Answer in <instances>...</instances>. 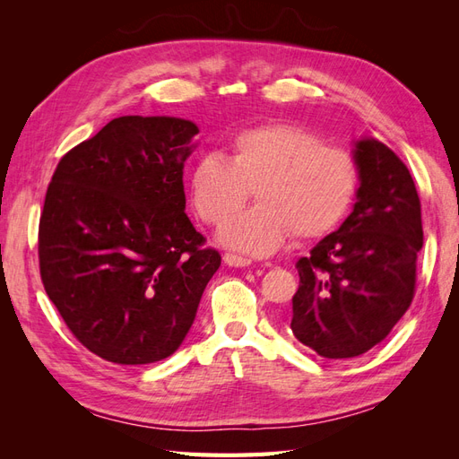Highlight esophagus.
Returning <instances> with one entry per match:
<instances>
[{
	"instance_id": "34e87169",
	"label": "esophagus",
	"mask_w": 459,
	"mask_h": 459,
	"mask_svg": "<svg viewBox=\"0 0 459 459\" xmlns=\"http://www.w3.org/2000/svg\"><path fill=\"white\" fill-rule=\"evenodd\" d=\"M224 264H226V266H231V268H245V266H251L253 262H251V258L226 253L224 255Z\"/></svg>"
}]
</instances>
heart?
I'll return each mask as SVG.
<instances>
[{
	"label": "heart",
	"instance_id": "1",
	"mask_svg": "<svg viewBox=\"0 0 459 459\" xmlns=\"http://www.w3.org/2000/svg\"><path fill=\"white\" fill-rule=\"evenodd\" d=\"M358 164L349 151L293 124H262L233 137L231 159L204 152L189 170V197L208 221H224L251 197L260 204L228 220L218 241L251 256H270L287 243L324 238L358 191Z\"/></svg>",
	"mask_w": 459,
	"mask_h": 459
}]
</instances>
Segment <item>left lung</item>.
<instances>
[{"instance_id": "1", "label": "left lung", "mask_w": 459, "mask_h": 459, "mask_svg": "<svg viewBox=\"0 0 459 459\" xmlns=\"http://www.w3.org/2000/svg\"><path fill=\"white\" fill-rule=\"evenodd\" d=\"M359 186L339 230L297 262L290 331L324 358L381 342L413 299L423 247L421 204L406 164L375 137L354 142Z\"/></svg>"}]
</instances>
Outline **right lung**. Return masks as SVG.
Returning a JSON list of instances; mask_svg holds the SVG:
<instances>
[{
	"label": "right lung",
	"mask_w": 459,
	"mask_h": 459,
	"mask_svg": "<svg viewBox=\"0 0 459 459\" xmlns=\"http://www.w3.org/2000/svg\"><path fill=\"white\" fill-rule=\"evenodd\" d=\"M195 122L118 117L68 151L39 218L46 293L74 337L122 366L174 354L220 255L186 214Z\"/></svg>",
	"instance_id": "add662e5"
}]
</instances>
